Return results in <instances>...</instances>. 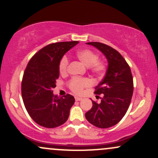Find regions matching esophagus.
<instances>
[{
	"label": "esophagus",
	"instance_id": "1",
	"mask_svg": "<svg viewBox=\"0 0 158 158\" xmlns=\"http://www.w3.org/2000/svg\"><path fill=\"white\" fill-rule=\"evenodd\" d=\"M75 99H76V101H81V99H82V98L78 97H75Z\"/></svg>",
	"mask_w": 158,
	"mask_h": 158
}]
</instances>
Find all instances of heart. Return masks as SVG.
Segmentation results:
<instances>
[{
	"label": "heart",
	"instance_id": "b5f03b06",
	"mask_svg": "<svg viewBox=\"0 0 158 158\" xmlns=\"http://www.w3.org/2000/svg\"><path fill=\"white\" fill-rule=\"evenodd\" d=\"M77 57L84 64L88 67L92 73L97 75H102L106 70V66L102 61H98L99 56L95 52L88 49L80 50L77 52ZM69 64V59L67 56L61 58L59 63V71L61 73H64L67 70ZM92 84L91 81L88 78H78L74 77L69 81L68 85L70 90L75 94H81L84 88L90 86Z\"/></svg>",
	"mask_w": 158,
	"mask_h": 158
}]
</instances>
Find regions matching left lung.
<instances>
[{
	"label": "left lung",
	"mask_w": 158,
	"mask_h": 158,
	"mask_svg": "<svg viewBox=\"0 0 158 158\" xmlns=\"http://www.w3.org/2000/svg\"><path fill=\"white\" fill-rule=\"evenodd\" d=\"M96 48L108 61V68L102 81L95 88V94H103L100 103L92 101L93 106L85 114L90 124L106 128L117 124L128 110L133 95L131 69L118 51L100 42H88Z\"/></svg>",
	"instance_id": "obj_1"
}]
</instances>
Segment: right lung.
Listing matches in <instances>:
<instances>
[{
	"mask_svg": "<svg viewBox=\"0 0 158 158\" xmlns=\"http://www.w3.org/2000/svg\"><path fill=\"white\" fill-rule=\"evenodd\" d=\"M77 41L57 42L47 45L30 59L23 73L21 95L25 108L37 124L56 128L68 120L75 102L72 95L63 97L52 94L59 77V63Z\"/></svg>",
	"mask_w": 158,
	"mask_h": 158,
	"instance_id": "1",
	"label": "right lung"
}]
</instances>
